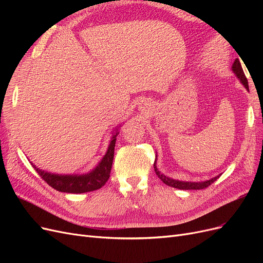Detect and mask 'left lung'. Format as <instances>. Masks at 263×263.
Returning a JSON list of instances; mask_svg holds the SVG:
<instances>
[{
  "mask_svg": "<svg viewBox=\"0 0 263 263\" xmlns=\"http://www.w3.org/2000/svg\"><path fill=\"white\" fill-rule=\"evenodd\" d=\"M232 69L234 71V73L237 76V78L240 80V82L245 85L246 89L249 91L248 80H247V78H246V76L243 73V70H242V67H241V63H240L239 59H236L234 61ZM154 168H155L156 174L159 177V179H160L164 183V184L169 185V186H172V187H176V189H180V190H203L205 187L210 186L212 183H214L215 181H216L220 177V176H217V177H215V178H213L211 180L203 181V182H185V181L174 180V179L168 178L166 176H163V174L158 170V168H157V156H156V160H155V163H154Z\"/></svg>",
  "mask_w": 263,
  "mask_h": 263,
  "instance_id": "obj_1",
  "label": "left lung"
}]
</instances>
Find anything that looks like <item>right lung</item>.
Instances as JSON below:
<instances>
[{
    "label": "right lung",
    "instance_id": "obj_1",
    "mask_svg": "<svg viewBox=\"0 0 263 263\" xmlns=\"http://www.w3.org/2000/svg\"><path fill=\"white\" fill-rule=\"evenodd\" d=\"M112 134V140L109 142L105 156L103 157L97 168L86 174H80V176L78 174H54L41 170L34 163L30 162V164L34 166V169L42 179L47 182V184H49L59 192L78 194L99 190L107 182L110 169H112L116 136L119 134L118 129L116 128Z\"/></svg>",
    "mask_w": 263,
    "mask_h": 263
}]
</instances>
